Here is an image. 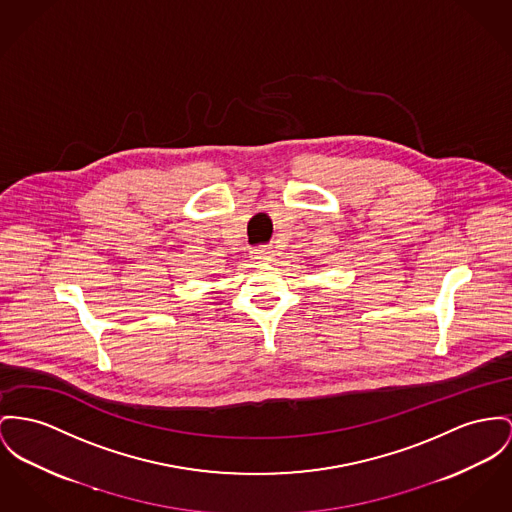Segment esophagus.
Returning <instances> with one entry per match:
<instances>
[{"label": "esophagus", "instance_id": "esophagus-1", "mask_svg": "<svg viewBox=\"0 0 512 512\" xmlns=\"http://www.w3.org/2000/svg\"><path fill=\"white\" fill-rule=\"evenodd\" d=\"M252 258L254 260H260V262H270L273 258V248L272 246H256V248H252Z\"/></svg>", "mask_w": 512, "mask_h": 512}]
</instances>
